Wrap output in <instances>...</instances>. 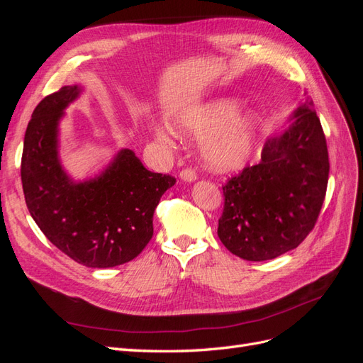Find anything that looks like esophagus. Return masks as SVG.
Returning <instances> with one entry per match:
<instances>
[{
    "instance_id": "esophagus-1",
    "label": "esophagus",
    "mask_w": 363,
    "mask_h": 363,
    "mask_svg": "<svg viewBox=\"0 0 363 363\" xmlns=\"http://www.w3.org/2000/svg\"><path fill=\"white\" fill-rule=\"evenodd\" d=\"M180 179H182L183 182L192 183V182H195V180H196V174H195V171H194V169H191V168H186V169H183V171L180 172Z\"/></svg>"
}]
</instances>
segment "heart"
Instances as JSON below:
<instances>
[{
	"label": "heart",
	"instance_id": "heart-1",
	"mask_svg": "<svg viewBox=\"0 0 363 363\" xmlns=\"http://www.w3.org/2000/svg\"><path fill=\"white\" fill-rule=\"evenodd\" d=\"M240 101L219 96L186 108L177 118L182 133L204 139L203 159L212 171L228 172L245 167L255 155L262 133V118L255 111H239ZM162 142L169 140V131L157 128Z\"/></svg>",
	"mask_w": 363,
	"mask_h": 363
}]
</instances>
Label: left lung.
<instances>
[{
	"mask_svg": "<svg viewBox=\"0 0 363 363\" xmlns=\"http://www.w3.org/2000/svg\"><path fill=\"white\" fill-rule=\"evenodd\" d=\"M325 136L306 98L262 151V160L224 186L218 236L240 259H276L313 228L328 182Z\"/></svg>",
	"mask_w": 363,
	"mask_h": 363,
	"instance_id": "left-lung-1",
	"label": "left lung"
}]
</instances>
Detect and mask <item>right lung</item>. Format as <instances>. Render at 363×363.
Masks as SVG:
<instances>
[{"mask_svg":"<svg viewBox=\"0 0 363 363\" xmlns=\"http://www.w3.org/2000/svg\"><path fill=\"white\" fill-rule=\"evenodd\" d=\"M83 92L63 86L38 104L24 138L21 180L28 212L51 244L77 263L112 268L133 260L152 238L160 196L175 184L171 175L148 171L133 150L86 180L62 167L59 125Z\"/></svg>","mask_w":363,"mask_h":363,"instance_id":"obj_1","label":"right lung"}]
</instances>
